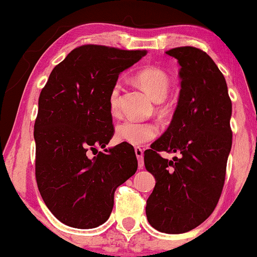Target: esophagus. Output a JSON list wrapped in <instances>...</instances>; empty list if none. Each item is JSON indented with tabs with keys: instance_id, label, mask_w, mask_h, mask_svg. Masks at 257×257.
Masks as SVG:
<instances>
[{
	"instance_id": "esophagus-1",
	"label": "esophagus",
	"mask_w": 257,
	"mask_h": 257,
	"mask_svg": "<svg viewBox=\"0 0 257 257\" xmlns=\"http://www.w3.org/2000/svg\"><path fill=\"white\" fill-rule=\"evenodd\" d=\"M135 155H137L138 162H139V168L143 169L144 168V151L140 147H135Z\"/></svg>"
}]
</instances>
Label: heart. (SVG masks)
I'll use <instances>...</instances> for the list:
<instances>
[{"label": "heart", "mask_w": 257, "mask_h": 257, "mask_svg": "<svg viewBox=\"0 0 257 257\" xmlns=\"http://www.w3.org/2000/svg\"><path fill=\"white\" fill-rule=\"evenodd\" d=\"M135 79L144 90L155 101H162L167 98L170 89V79L163 70L158 67H147L137 73ZM119 93L120 85H113L108 96V108L112 116L119 113ZM158 125L152 122H138L134 119H126L116 126V139L120 143L141 146L158 137Z\"/></svg>", "instance_id": "heart-1"}]
</instances>
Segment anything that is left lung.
I'll use <instances>...</instances> for the list:
<instances>
[{
	"label": "left lung",
	"mask_w": 257,
	"mask_h": 257,
	"mask_svg": "<svg viewBox=\"0 0 257 257\" xmlns=\"http://www.w3.org/2000/svg\"><path fill=\"white\" fill-rule=\"evenodd\" d=\"M166 53L181 66V89L172 123L144 156L156 179L146 216L157 231L178 234L204 222L219 202L232 147V102L222 72L205 52L187 46ZM162 151L180 156L169 161Z\"/></svg>",
	"instance_id": "8db88e82"
}]
</instances>
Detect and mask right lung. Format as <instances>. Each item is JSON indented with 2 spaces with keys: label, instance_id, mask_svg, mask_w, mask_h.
Segmentation results:
<instances>
[{
  "label": "right lung",
  "instance_id": "obj_1",
  "mask_svg": "<svg viewBox=\"0 0 257 257\" xmlns=\"http://www.w3.org/2000/svg\"><path fill=\"white\" fill-rule=\"evenodd\" d=\"M146 51L98 44L77 47L53 69L35 120L36 181L47 208L75 228H94L110 217L114 191L138 169L134 149L113 137L108 96L119 73ZM93 153L94 158L90 157Z\"/></svg>",
  "mask_w": 257,
  "mask_h": 257
}]
</instances>
